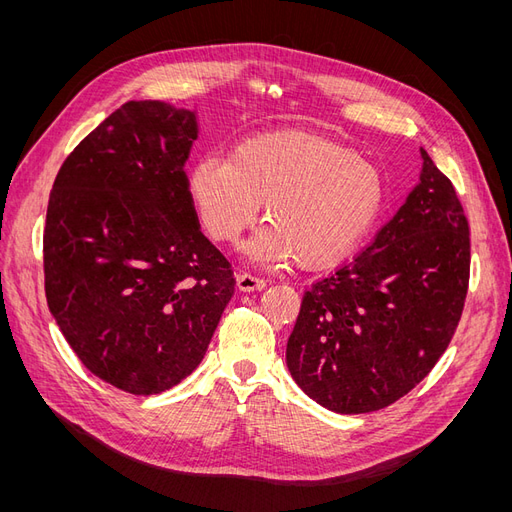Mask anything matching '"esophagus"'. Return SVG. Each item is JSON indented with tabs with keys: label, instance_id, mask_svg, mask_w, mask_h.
Wrapping results in <instances>:
<instances>
[{
	"label": "esophagus",
	"instance_id": "34e87169",
	"mask_svg": "<svg viewBox=\"0 0 512 512\" xmlns=\"http://www.w3.org/2000/svg\"><path fill=\"white\" fill-rule=\"evenodd\" d=\"M236 286L238 290L242 292H255V290H263L267 286V282L259 276H253V274H238L236 276Z\"/></svg>",
	"mask_w": 512,
	"mask_h": 512
}]
</instances>
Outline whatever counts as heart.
Instances as JSON below:
<instances>
[{
    "instance_id": "1",
    "label": "heart",
    "mask_w": 512,
    "mask_h": 512,
    "mask_svg": "<svg viewBox=\"0 0 512 512\" xmlns=\"http://www.w3.org/2000/svg\"><path fill=\"white\" fill-rule=\"evenodd\" d=\"M186 193L215 242H236L265 203L267 226L247 249L253 261L319 270L342 261L373 228L384 178L353 149L311 132H267L230 157L209 153L188 172Z\"/></svg>"
}]
</instances>
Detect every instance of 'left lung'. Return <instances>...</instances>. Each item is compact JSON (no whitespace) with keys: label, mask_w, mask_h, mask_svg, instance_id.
Masks as SVG:
<instances>
[{"label":"left lung","mask_w":512,"mask_h":512,"mask_svg":"<svg viewBox=\"0 0 512 512\" xmlns=\"http://www.w3.org/2000/svg\"><path fill=\"white\" fill-rule=\"evenodd\" d=\"M421 157L405 205L365 251L305 290L288 338L292 380L334 413L380 411L409 394L459 326L469 224L452 182Z\"/></svg>","instance_id":"left-lung-1"}]
</instances>
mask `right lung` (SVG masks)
<instances>
[{
  "instance_id": "right-lung-1",
  "label": "right lung",
  "mask_w": 512,
  "mask_h": 512,
  "mask_svg": "<svg viewBox=\"0 0 512 512\" xmlns=\"http://www.w3.org/2000/svg\"><path fill=\"white\" fill-rule=\"evenodd\" d=\"M197 132L191 110L128 101L76 145L49 195V311L83 365L128 394L191 375L234 294L186 193Z\"/></svg>"
}]
</instances>
